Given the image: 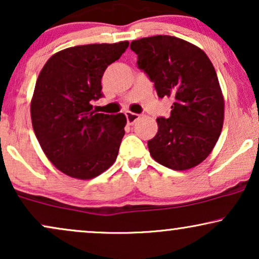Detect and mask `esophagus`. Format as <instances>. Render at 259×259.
Masks as SVG:
<instances>
[{"label": "esophagus", "instance_id": "1", "mask_svg": "<svg viewBox=\"0 0 259 259\" xmlns=\"http://www.w3.org/2000/svg\"><path fill=\"white\" fill-rule=\"evenodd\" d=\"M125 117H126V120H127V124H134L136 122V120L140 119V114L137 113H133V112H125Z\"/></svg>", "mask_w": 259, "mask_h": 259}]
</instances>
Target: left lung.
I'll list each match as a JSON object with an SVG mask.
<instances>
[{
    "instance_id": "obj_1",
    "label": "left lung",
    "mask_w": 259,
    "mask_h": 259,
    "mask_svg": "<svg viewBox=\"0 0 259 259\" xmlns=\"http://www.w3.org/2000/svg\"><path fill=\"white\" fill-rule=\"evenodd\" d=\"M130 49L158 97L175 100L171 116L156 119L150 155L176 171L195 167L210 154L224 125V97L214 65L201 49L171 35L134 40Z\"/></svg>"
}]
</instances>
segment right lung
<instances>
[{
  "mask_svg": "<svg viewBox=\"0 0 259 259\" xmlns=\"http://www.w3.org/2000/svg\"><path fill=\"white\" fill-rule=\"evenodd\" d=\"M129 41L78 45L49 58L35 82L32 125L48 159L64 175L92 179L116 161L124 136L123 113L93 111L101 77Z\"/></svg>",
  "mask_w": 259,
  "mask_h": 259,
  "instance_id": "right-lung-1",
  "label": "right lung"
}]
</instances>
